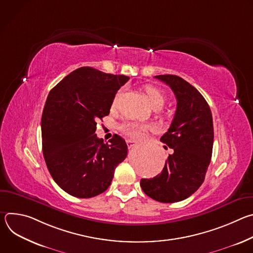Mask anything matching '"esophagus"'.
Listing matches in <instances>:
<instances>
[{
    "label": "esophagus",
    "instance_id": "esophagus-1",
    "mask_svg": "<svg viewBox=\"0 0 253 253\" xmlns=\"http://www.w3.org/2000/svg\"><path fill=\"white\" fill-rule=\"evenodd\" d=\"M126 142H127V146H128L129 149L132 148V147H134V146L136 145V141H134V140H132V139H128Z\"/></svg>",
    "mask_w": 253,
    "mask_h": 253
}]
</instances>
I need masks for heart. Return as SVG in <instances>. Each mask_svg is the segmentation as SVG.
<instances>
[{
  "instance_id": "1",
  "label": "heart",
  "mask_w": 253,
  "mask_h": 253,
  "mask_svg": "<svg viewBox=\"0 0 253 253\" xmlns=\"http://www.w3.org/2000/svg\"><path fill=\"white\" fill-rule=\"evenodd\" d=\"M144 91H145V93L149 99V102L154 109H160L166 101L165 93L161 89H159L158 87L153 86V85L145 86L144 87ZM118 98H119V94L116 95L114 102H113V106L116 105ZM150 128H151V126L149 124L139 123V122H126L121 126V130L124 134H126L132 138H136V139L143 137L145 131L149 130Z\"/></svg>"
}]
</instances>
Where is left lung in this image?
Wrapping results in <instances>:
<instances>
[{
  "instance_id": "1",
  "label": "left lung",
  "mask_w": 253,
  "mask_h": 253,
  "mask_svg": "<svg viewBox=\"0 0 253 253\" xmlns=\"http://www.w3.org/2000/svg\"><path fill=\"white\" fill-rule=\"evenodd\" d=\"M177 100L176 112L160 141L173 149L160 174L141 179L142 190L152 199L173 203L192 195L203 183L213 148L212 114L204 97L176 75H158Z\"/></svg>"
}]
</instances>
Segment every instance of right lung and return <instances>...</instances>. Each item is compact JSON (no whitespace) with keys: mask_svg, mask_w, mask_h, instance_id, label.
<instances>
[{"mask_svg":"<svg viewBox=\"0 0 253 253\" xmlns=\"http://www.w3.org/2000/svg\"><path fill=\"white\" fill-rule=\"evenodd\" d=\"M128 80L81 67L50 91L41 121L43 155L54 181L68 194L91 198L103 193L126 158L128 147L121 136L115 134L105 144L95 131Z\"/></svg>","mask_w":253,"mask_h":253,"instance_id":"right-lung-1","label":"right lung"}]
</instances>
